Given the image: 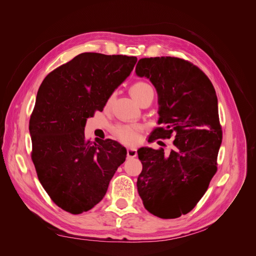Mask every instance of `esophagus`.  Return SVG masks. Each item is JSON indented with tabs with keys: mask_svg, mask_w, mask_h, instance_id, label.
<instances>
[{
	"mask_svg": "<svg viewBox=\"0 0 256 256\" xmlns=\"http://www.w3.org/2000/svg\"><path fill=\"white\" fill-rule=\"evenodd\" d=\"M126 154L128 158H136L137 156V150H132V148H128L126 150Z\"/></svg>",
	"mask_w": 256,
	"mask_h": 256,
	"instance_id": "1",
	"label": "esophagus"
}]
</instances>
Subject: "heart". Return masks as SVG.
Returning <instances> with one entry per match:
<instances>
[{
	"label": "heart",
	"mask_w": 256,
	"mask_h": 256,
	"mask_svg": "<svg viewBox=\"0 0 256 256\" xmlns=\"http://www.w3.org/2000/svg\"><path fill=\"white\" fill-rule=\"evenodd\" d=\"M152 91V88L150 84L144 80H137L130 88V93L132 96L138 102L146 96L147 92ZM113 102V96L108 98L106 102V108H110ZM114 137L122 144L126 145H135L141 139V128L134 124H118L113 128Z\"/></svg>",
	"instance_id": "heart-1"
}]
</instances>
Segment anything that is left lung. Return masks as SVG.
I'll list each match as a JSON object with an SVG mask.
<instances>
[{"label": "left lung", "mask_w": 256, "mask_h": 256, "mask_svg": "<svg viewBox=\"0 0 256 256\" xmlns=\"http://www.w3.org/2000/svg\"><path fill=\"white\" fill-rule=\"evenodd\" d=\"M136 72L158 96V126L152 140L173 139V148H140L138 193L145 208L162 219L190 212L217 172L222 128L216 91L198 66L176 57L142 58ZM165 145V143H163Z\"/></svg>", "instance_id": "1"}]
</instances>
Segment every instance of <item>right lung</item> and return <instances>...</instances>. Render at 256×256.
Returning <instances> with one entry per match:
<instances>
[{
    "label": "right lung",
    "mask_w": 256,
    "mask_h": 256,
    "mask_svg": "<svg viewBox=\"0 0 256 256\" xmlns=\"http://www.w3.org/2000/svg\"><path fill=\"white\" fill-rule=\"evenodd\" d=\"M136 62L83 52L50 72L38 89L29 122L31 158L44 189L65 212L78 214L96 206L126 160L124 146L110 139L92 142L84 128Z\"/></svg>",
    "instance_id": "right-lung-1"
}]
</instances>
